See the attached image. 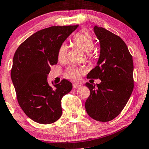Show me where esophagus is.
I'll list each match as a JSON object with an SVG mask.
<instances>
[{
	"instance_id": "esophagus-1",
	"label": "esophagus",
	"mask_w": 149,
	"mask_h": 149,
	"mask_svg": "<svg viewBox=\"0 0 149 149\" xmlns=\"http://www.w3.org/2000/svg\"><path fill=\"white\" fill-rule=\"evenodd\" d=\"M81 85L79 84H73V88H77L80 87Z\"/></svg>"
}]
</instances>
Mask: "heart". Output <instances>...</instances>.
<instances>
[{
	"label": "heart",
	"instance_id": "1",
	"mask_svg": "<svg viewBox=\"0 0 149 149\" xmlns=\"http://www.w3.org/2000/svg\"><path fill=\"white\" fill-rule=\"evenodd\" d=\"M73 42L75 47H78L84 53H85L84 58L86 60L90 61L93 54L91 51L95 46V41L92 35L86 30H81L75 34L73 38ZM68 47L65 45L61 46L58 51V59L63 61L66 58ZM84 73V70L77 68H70L65 72V76L68 79L77 80Z\"/></svg>",
	"mask_w": 149,
	"mask_h": 149
}]
</instances>
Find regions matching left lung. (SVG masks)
Instances as JSON below:
<instances>
[{
	"instance_id": "1",
	"label": "left lung",
	"mask_w": 149,
	"mask_h": 149,
	"mask_svg": "<svg viewBox=\"0 0 149 149\" xmlns=\"http://www.w3.org/2000/svg\"><path fill=\"white\" fill-rule=\"evenodd\" d=\"M94 32L99 40L100 51L97 65L87 78L100 79L95 85L86 86L91 95L85 102L87 113L98 121H109L121 112L134 89L132 56L124 41L113 33L95 26Z\"/></svg>"
}]
</instances>
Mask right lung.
Wrapping results in <instances>:
<instances>
[{
	"label": "right lung",
	"mask_w": 149,
	"mask_h": 149,
	"mask_svg": "<svg viewBox=\"0 0 149 149\" xmlns=\"http://www.w3.org/2000/svg\"><path fill=\"white\" fill-rule=\"evenodd\" d=\"M77 27L52 26L38 31L15 53L11 76L18 103L36 122L49 124L61 116V98L72 91V84L63 79L51 87L47 76L51 65L57 63L60 47Z\"/></svg>",
	"instance_id": "1"
}]
</instances>
